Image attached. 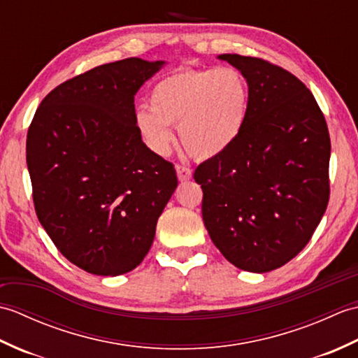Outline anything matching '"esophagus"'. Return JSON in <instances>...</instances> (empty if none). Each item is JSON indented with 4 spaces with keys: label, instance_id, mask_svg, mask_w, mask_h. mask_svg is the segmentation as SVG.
<instances>
[{
    "label": "esophagus",
    "instance_id": "esophagus-1",
    "mask_svg": "<svg viewBox=\"0 0 358 358\" xmlns=\"http://www.w3.org/2000/svg\"><path fill=\"white\" fill-rule=\"evenodd\" d=\"M175 171H177V175H178V180L180 181H187V180L192 178V171L189 169V167H186V166L177 164V166H175Z\"/></svg>",
    "mask_w": 358,
    "mask_h": 358
}]
</instances>
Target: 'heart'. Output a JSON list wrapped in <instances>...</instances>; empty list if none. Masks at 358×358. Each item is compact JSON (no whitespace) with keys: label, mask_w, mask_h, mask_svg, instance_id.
<instances>
[{"label":"heart","mask_w":358,"mask_h":358,"mask_svg":"<svg viewBox=\"0 0 358 358\" xmlns=\"http://www.w3.org/2000/svg\"><path fill=\"white\" fill-rule=\"evenodd\" d=\"M150 109H140L135 123L148 146L167 155L178 124L183 148L199 159L224 154L240 138L249 110V89L232 67L181 69L166 75L149 94Z\"/></svg>","instance_id":"b5f03b06"}]
</instances>
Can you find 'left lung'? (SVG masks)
Instances as JSON below:
<instances>
[{
  "label": "left lung",
  "instance_id": "8db88e82",
  "mask_svg": "<svg viewBox=\"0 0 358 358\" xmlns=\"http://www.w3.org/2000/svg\"><path fill=\"white\" fill-rule=\"evenodd\" d=\"M218 59L245 77L249 110L234 146L195 169L203 222L227 262L269 272L308 245L328 206V126L291 72L237 53Z\"/></svg>",
  "mask_w": 358,
  "mask_h": 358
}]
</instances>
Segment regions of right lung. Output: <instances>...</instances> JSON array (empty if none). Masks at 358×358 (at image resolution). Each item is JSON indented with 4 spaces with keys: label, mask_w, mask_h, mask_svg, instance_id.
<instances>
[{
    "label": "right lung",
    "mask_w": 358,
    "mask_h": 358,
    "mask_svg": "<svg viewBox=\"0 0 358 358\" xmlns=\"http://www.w3.org/2000/svg\"><path fill=\"white\" fill-rule=\"evenodd\" d=\"M164 62L126 58L64 81L41 101L26 159L38 220L67 260L94 275L135 269L178 186L152 152L134 98Z\"/></svg>",
    "instance_id": "obj_1"
}]
</instances>
